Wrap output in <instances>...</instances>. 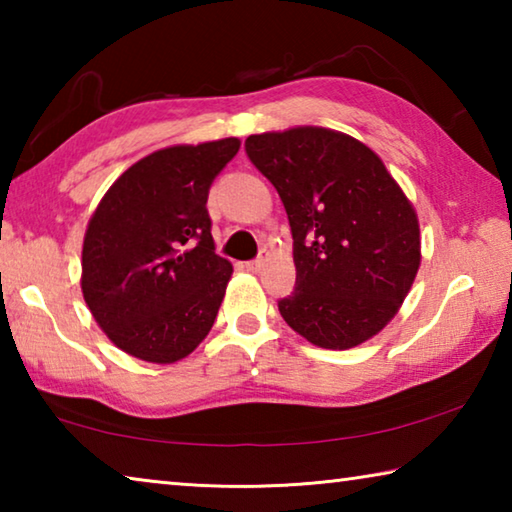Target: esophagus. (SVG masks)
I'll use <instances>...</instances> for the list:
<instances>
[{
	"instance_id": "obj_1",
	"label": "esophagus",
	"mask_w": 512,
	"mask_h": 512,
	"mask_svg": "<svg viewBox=\"0 0 512 512\" xmlns=\"http://www.w3.org/2000/svg\"><path fill=\"white\" fill-rule=\"evenodd\" d=\"M262 266H264V257H257V259H253V262H246V268L250 273H257Z\"/></svg>"
}]
</instances>
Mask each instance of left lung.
Returning <instances> with one entry per match:
<instances>
[{
    "mask_svg": "<svg viewBox=\"0 0 512 512\" xmlns=\"http://www.w3.org/2000/svg\"><path fill=\"white\" fill-rule=\"evenodd\" d=\"M250 162L289 216L296 291L287 325L325 350H350L400 311L420 268V223L379 155L320 126L250 135Z\"/></svg>",
    "mask_w": 512,
    "mask_h": 512,
    "instance_id": "1",
    "label": "left lung"
}]
</instances>
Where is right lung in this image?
<instances>
[{
  "label": "right lung",
  "instance_id": "add662e5",
  "mask_svg": "<svg viewBox=\"0 0 512 512\" xmlns=\"http://www.w3.org/2000/svg\"><path fill=\"white\" fill-rule=\"evenodd\" d=\"M237 137L167 146L128 167L94 210L81 289L119 350L149 363L192 354L214 325L232 264L214 253L207 194Z\"/></svg>",
  "mask_w": 512,
  "mask_h": 512
}]
</instances>
